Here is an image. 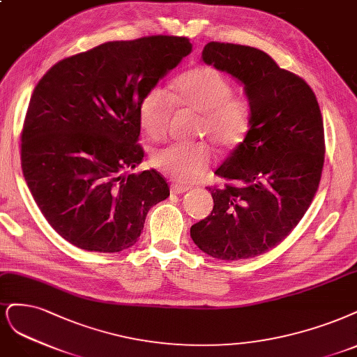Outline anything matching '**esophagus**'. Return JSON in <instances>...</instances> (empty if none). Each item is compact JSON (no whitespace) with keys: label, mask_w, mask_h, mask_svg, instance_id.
Instances as JSON below:
<instances>
[{"label":"esophagus","mask_w":357,"mask_h":357,"mask_svg":"<svg viewBox=\"0 0 357 357\" xmlns=\"http://www.w3.org/2000/svg\"><path fill=\"white\" fill-rule=\"evenodd\" d=\"M190 188L189 186H184V184H178V183H171V192L173 193H184L188 192Z\"/></svg>","instance_id":"1"}]
</instances>
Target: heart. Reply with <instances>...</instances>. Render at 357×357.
I'll return each mask as SVG.
<instances>
[{"instance_id":"obj_1","label":"heart","mask_w":357,"mask_h":357,"mask_svg":"<svg viewBox=\"0 0 357 357\" xmlns=\"http://www.w3.org/2000/svg\"><path fill=\"white\" fill-rule=\"evenodd\" d=\"M176 106L199 114L198 134L210 137L220 149L236 146L250 128V100L233 94L231 82L210 66L181 75L173 94L162 85H155L143 96L139 121L147 136L153 140L165 136ZM213 159L211 147L205 142L171 143L152 153L151 164L169 178L192 183L206 173Z\"/></svg>"}]
</instances>
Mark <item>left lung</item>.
Returning a JSON list of instances; mask_svg holds the SVG:
<instances>
[{"label": "left lung", "instance_id": "obj_1", "mask_svg": "<svg viewBox=\"0 0 357 357\" xmlns=\"http://www.w3.org/2000/svg\"><path fill=\"white\" fill-rule=\"evenodd\" d=\"M202 60L243 84L250 130L215 174L214 208L190 227L198 248L220 260L267 252L296 229L321 183L325 134L310 85L258 48L208 43Z\"/></svg>", "mask_w": 357, "mask_h": 357}]
</instances>
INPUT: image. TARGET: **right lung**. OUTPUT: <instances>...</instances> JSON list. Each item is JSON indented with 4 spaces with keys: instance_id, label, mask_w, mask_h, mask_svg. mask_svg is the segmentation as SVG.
Returning a JSON list of instances; mask_svg holds the SVG:
<instances>
[{
    "instance_id": "1",
    "label": "right lung",
    "mask_w": 357,
    "mask_h": 357,
    "mask_svg": "<svg viewBox=\"0 0 357 357\" xmlns=\"http://www.w3.org/2000/svg\"><path fill=\"white\" fill-rule=\"evenodd\" d=\"M192 52L184 36L109 41L47 70L22 130L24 180L43 215L75 247H132L169 188L155 169L126 174L144 156L139 105Z\"/></svg>"
}]
</instances>
